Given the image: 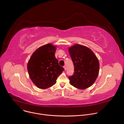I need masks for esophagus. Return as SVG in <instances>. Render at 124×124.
<instances>
[{
    "mask_svg": "<svg viewBox=\"0 0 124 124\" xmlns=\"http://www.w3.org/2000/svg\"><path fill=\"white\" fill-rule=\"evenodd\" d=\"M63 67H64V68L65 70H66V69H67V68H66V66H63Z\"/></svg>",
    "mask_w": 124,
    "mask_h": 124,
    "instance_id": "obj_1",
    "label": "esophagus"
}]
</instances>
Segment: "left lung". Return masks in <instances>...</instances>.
Here are the masks:
<instances>
[{"label": "left lung", "instance_id": "obj_1", "mask_svg": "<svg viewBox=\"0 0 124 124\" xmlns=\"http://www.w3.org/2000/svg\"><path fill=\"white\" fill-rule=\"evenodd\" d=\"M74 66V74L69 76L72 85L84 89L92 85L99 72V62L94 52L88 47L76 44L69 48Z\"/></svg>", "mask_w": 124, "mask_h": 124}]
</instances>
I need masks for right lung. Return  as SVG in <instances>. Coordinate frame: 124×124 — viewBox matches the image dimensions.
<instances>
[{
    "label": "right lung",
    "mask_w": 124,
    "mask_h": 124,
    "mask_svg": "<svg viewBox=\"0 0 124 124\" xmlns=\"http://www.w3.org/2000/svg\"><path fill=\"white\" fill-rule=\"evenodd\" d=\"M56 47L48 44L38 48L27 64L28 74L32 82L40 89H45L54 85L64 69L55 56Z\"/></svg>",
    "instance_id": "add662e5"
}]
</instances>
